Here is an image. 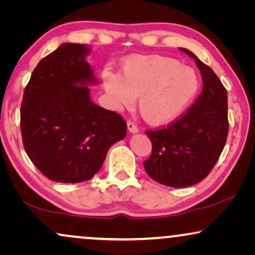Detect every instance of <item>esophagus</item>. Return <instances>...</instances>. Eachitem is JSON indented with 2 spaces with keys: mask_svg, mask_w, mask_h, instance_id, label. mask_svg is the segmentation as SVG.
Instances as JSON below:
<instances>
[{
  "mask_svg": "<svg viewBox=\"0 0 255 255\" xmlns=\"http://www.w3.org/2000/svg\"><path fill=\"white\" fill-rule=\"evenodd\" d=\"M128 130L130 131L131 133H137L139 131V128L132 121H128Z\"/></svg>",
  "mask_w": 255,
  "mask_h": 255,
  "instance_id": "1",
  "label": "esophagus"
}]
</instances>
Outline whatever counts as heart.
I'll return each instance as SVG.
<instances>
[{
    "mask_svg": "<svg viewBox=\"0 0 255 255\" xmlns=\"http://www.w3.org/2000/svg\"><path fill=\"white\" fill-rule=\"evenodd\" d=\"M102 81L116 108L130 107L139 95L138 109L149 124L161 125L179 117L200 87L193 68L161 55H134L122 66L121 75L104 71Z\"/></svg>",
    "mask_w": 255,
    "mask_h": 255,
    "instance_id": "obj_1",
    "label": "heart"
}]
</instances>
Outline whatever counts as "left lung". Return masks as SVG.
<instances>
[{"mask_svg": "<svg viewBox=\"0 0 255 255\" xmlns=\"http://www.w3.org/2000/svg\"><path fill=\"white\" fill-rule=\"evenodd\" d=\"M195 59L203 90L186 113L158 130H147L152 153L144 161L146 173L156 182L173 188L194 186L211 172L224 148L229 132L228 93L212 69Z\"/></svg>", "mask_w": 255, "mask_h": 255, "instance_id": "1", "label": "left lung"}]
</instances>
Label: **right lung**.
Segmentation results:
<instances>
[{
	"label": "right lung",
	"instance_id": "right-lung-1",
	"mask_svg": "<svg viewBox=\"0 0 255 255\" xmlns=\"http://www.w3.org/2000/svg\"><path fill=\"white\" fill-rule=\"evenodd\" d=\"M82 44H64L41 59L24 89L20 132L31 161L52 181L79 183L99 172L108 149L127 134L120 114L94 104L96 82Z\"/></svg>",
	"mask_w": 255,
	"mask_h": 255
}]
</instances>
